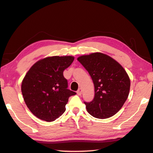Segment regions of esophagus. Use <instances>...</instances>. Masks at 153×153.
Masks as SVG:
<instances>
[{
	"label": "esophagus",
	"instance_id": "1",
	"mask_svg": "<svg viewBox=\"0 0 153 153\" xmlns=\"http://www.w3.org/2000/svg\"><path fill=\"white\" fill-rule=\"evenodd\" d=\"M82 88H79L78 90H77V94H78L79 96H80L82 94Z\"/></svg>",
	"mask_w": 153,
	"mask_h": 153
}]
</instances>
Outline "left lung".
<instances>
[{
    "mask_svg": "<svg viewBox=\"0 0 153 153\" xmlns=\"http://www.w3.org/2000/svg\"><path fill=\"white\" fill-rule=\"evenodd\" d=\"M88 71L94 85V97L84 102L87 111L94 117L107 119L115 115L128 97L130 79L123 67L112 57L93 53L77 58Z\"/></svg>",
    "mask_w": 153,
    "mask_h": 153,
    "instance_id": "1",
    "label": "left lung"
}]
</instances>
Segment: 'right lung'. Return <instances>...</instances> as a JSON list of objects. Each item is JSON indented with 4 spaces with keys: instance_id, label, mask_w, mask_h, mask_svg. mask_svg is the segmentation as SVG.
<instances>
[{
    "instance_id": "right-lung-1",
    "label": "right lung",
    "mask_w": 153,
    "mask_h": 153,
    "mask_svg": "<svg viewBox=\"0 0 153 153\" xmlns=\"http://www.w3.org/2000/svg\"><path fill=\"white\" fill-rule=\"evenodd\" d=\"M74 60L72 56H53L38 61L31 67L22 83L27 107L36 117L53 121L65 111L69 97L76 94L67 89L63 71Z\"/></svg>"
}]
</instances>
